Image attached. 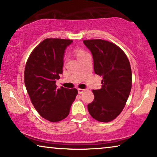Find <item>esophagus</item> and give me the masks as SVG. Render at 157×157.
Returning a JSON list of instances; mask_svg holds the SVG:
<instances>
[{
    "label": "esophagus",
    "mask_w": 157,
    "mask_h": 157,
    "mask_svg": "<svg viewBox=\"0 0 157 157\" xmlns=\"http://www.w3.org/2000/svg\"><path fill=\"white\" fill-rule=\"evenodd\" d=\"M85 91V89H78V93L79 94H82V93H84Z\"/></svg>",
    "instance_id": "obj_1"
}]
</instances>
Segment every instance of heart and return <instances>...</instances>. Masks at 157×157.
<instances>
[{
	"instance_id": "heart-1",
	"label": "heart",
	"mask_w": 157,
	"mask_h": 157,
	"mask_svg": "<svg viewBox=\"0 0 157 157\" xmlns=\"http://www.w3.org/2000/svg\"><path fill=\"white\" fill-rule=\"evenodd\" d=\"M74 53L75 55H76L77 59H79V58H80L82 56L84 55L85 54H86V52H85L82 49H81V48L77 47L74 49Z\"/></svg>"
}]
</instances>
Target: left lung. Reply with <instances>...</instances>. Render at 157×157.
I'll list each match as a JSON object with an SVG mask.
<instances>
[{"label": "left lung", "instance_id": "obj_1", "mask_svg": "<svg viewBox=\"0 0 157 157\" xmlns=\"http://www.w3.org/2000/svg\"><path fill=\"white\" fill-rule=\"evenodd\" d=\"M83 42L93 54L95 73L103 77L102 87L93 90L94 100L87 109L95 120L110 122L122 112L130 94V62L124 52L114 43L103 39H88Z\"/></svg>", "mask_w": 157, "mask_h": 157}]
</instances>
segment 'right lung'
Listing matches in <instances>:
<instances>
[{
  "instance_id": "obj_1",
  "label": "right lung",
  "mask_w": 157,
  "mask_h": 157,
  "mask_svg": "<svg viewBox=\"0 0 157 157\" xmlns=\"http://www.w3.org/2000/svg\"><path fill=\"white\" fill-rule=\"evenodd\" d=\"M72 42L70 39H44L31 52L25 67L24 82L31 103L50 122L65 118L77 95V89L57 88L56 85L62 73L64 50Z\"/></svg>"
}]
</instances>
